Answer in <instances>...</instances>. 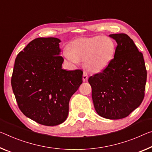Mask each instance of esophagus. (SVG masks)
Returning a JSON list of instances; mask_svg holds the SVG:
<instances>
[{"label":"esophagus","instance_id":"1","mask_svg":"<svg viewBox=\"0 0 152 152\" xmlns=\"http://www.w3.org/2000/svg\"><path fill=\"white\" fill-rule=\"evenodd\" d=\"M88 74L86 73V72H84L83 73V80L84 81V82H85V81H86L88 80Z\"/></svg>","mask_w":152,"mask_h":152}]
</instances>
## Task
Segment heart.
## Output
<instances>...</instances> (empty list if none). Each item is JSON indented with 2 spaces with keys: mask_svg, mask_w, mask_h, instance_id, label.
Wrapping results in <instances>:
<instances>
[{
  "mask_svg": "<svg viewBox=\"0 0 152 152\" xmlns=\"http://www.w3.org/2000/svg\"><path fill=\"white\" fill-rule=\"evenodd\" d=\"M115 44L110 38L97 36L82 38L69 43L63 55L67 61L78 64L84 61V66L91 72H99L106 68L114 58Z\"/></svg>",
  "mask_w": 152,
  "mask_h": 152,
  "instance_id": "obj_1",
  "label": "heart"
}]
</instances>
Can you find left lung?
Masks as SVG:
<instances>
[{
    "mask_svg": "<svg viewBox=\"0 0 152 152\" xmlns=\"http://www.w3.org/2000/svg\"><path fill=\"white\" fill-rule=\"evenodd\" d=\"M109 37L117 42L114 57L106 68L88 78L97 114L110 120L128 116L145 95L147 71L143 54L126 34Z\"/></svg>",
    "mask_w": 152,
    "mask_h": 152,
    "instance_id": "1",
    "label": "left lung"
}]
</instances>
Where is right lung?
<instances>
[{"label":"right lung","instance_id":"right-lung-1","mask_svg":"<svg viewBox=\"0 0 152 152\" xmlns=\"http://www.w3.org/2000/svg\"><path fill=\"white\" fill-rule=\"evenodd\" d=\"M57 38L33 40L17 56L11 86L21 112L45 126L67 119L69 102L83 83L80 69H62L64 58Z\"/></svg>","mask_w":152,"mask_h":152}]
</instances>
